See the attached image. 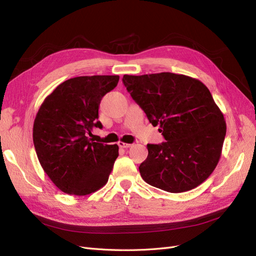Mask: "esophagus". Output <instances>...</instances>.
Returning <instances> with one entry per match:
<instances>
[{
    "label": "esophagus",
    "mask_w": 256,
    "mask_h": 256,
    "mask_svg": "<svg viewBox=\"0 0 256 256\" xmlns=\"http://www.w3.org/2000/svg\"><path fill=\"white\" fill-rule=\"evenodd\" d=\"M120 147H122V148H129V147L132 146V144H129V143H124V142H118V143Z\"/></svg>",
    "instance_id": "1"
}]
</instances>
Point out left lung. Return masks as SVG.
<instances>
[{
	"mask_svg": "<svg viewBox=\"0 0 256 256\" xmlns=\"http://www.w3.org/2000/svg\"><path fill=\"white\" fill-rule=\"evenodd\" d=\"M130 96L166 138L147 144L138 170L152 187L172 193L194 189L218 164L226 134L223 114L205 85L172 72L122 76Z\"/></svg>",
	"mask_w": 256,
	"mask_h": 256,
	"instance_id": "1",
	"label": "left lung"
}]
</instances>
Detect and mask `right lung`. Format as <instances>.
Returning <instances> with one entry per match:
<instances>
[{
    "instance_id": "obj_1",
    "label": "right lung",
    "mask_w": 256,
    "mask_h": 256,
    "mask_svg": "<svg viewBox=\"0 0 256 256\" xmlns=\"http://www.w3.org/2000/svg\"><path fill=\"white\" fill-rule=\"evenodd\" d=\"M118 76L69 79L44 100L34 120L33 142L38 160L52 182L67 194L86 196L106 184L118 146L92 142L100 102Z\"/></svg>"
}]
</instances>
